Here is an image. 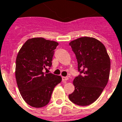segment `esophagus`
<instances>
[{"label":"esophagus","instance_id":"obj_1","mask_svg":"<svg viewBox=\"0 0 122 122\" xmlns=\"http://www.w3.org/2000/svg\"><path fill=\"white\" fill-rule=\"evenodd\" d=\"M69 78H68L67 77H62V81H67Z\"/></svg>","mask_w":122,"mask_h":122}]
</instances>
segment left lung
Segmentation results:
<instances>
[{
  "label": "left lung",
  "instance_id": "left-lung-1",
  "mask_svg": "<svg viewBox=\"0 0 122 122\" xmlns=\"http://www.w3.org/2000/svg\"><path fill=\"white\" fill-rule=\"evenodd\" d=\"M81 75L73 81L75 90L69 95L73 103L85 106L96 102L109 80L110 59L106 47L95 38L83 37L69 43Z\"/></svg>",
  "mask_w": 122,
  "mask_h": 122
}]
</instances>
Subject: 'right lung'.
<instances>
[{"label":"right lung","instance_id":"1","mask_svg":"<svg viewBox=\"0 0 122 122\" xmlns=\"http://www.w3.org/2000/svg\"><path fill=\"white\" fill-rule=\"evenodd\" d=\"M59 43L42 37L29 39L23 44L16 59L15 77L20 93L25 102L34 107L47 105L55 87L61 83L59 75L45 73L52 65Z\"/></svg>","mask_w":122,"mask_h":122}]
</instances>
